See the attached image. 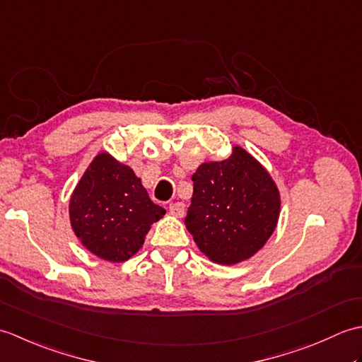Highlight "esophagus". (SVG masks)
Here are the masks:
<instances>
[{
  "instance_id": "1",
  "label": "esophagus",
  "mask_w": 362,
  "mask_h": 362,
  "mask_svg": "<svg viewBox=\"0 0 362 362\" xmlns=\"http://www.w3.org/2000/svg\"><path fill=\"white\" fill-rule=\"evenodd\" d=\"M169 213H171L175 218H183V214H185V205H183L182 202L169 204Z\"/></svg>"
}]
</instances>
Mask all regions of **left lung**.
Returning <instances> with one entry per match:
<instances>
[{"label": "left lung", "mask_w": 362, "mask_h": 362, "mask_svg": "<svg viewBox=\"0 0 362 362\" xmlns=\"http://www.w3.org/2000/svg\"><path fill=\"white\" fill-rule=\"evenodd\" d=\"M193 182L185 226L209 259L232 266L264 247L281 201L272 175L252 153L233 146L230 157L199 166Z\"/></svg>", "instance_id": "obj_1"}]
</instances>
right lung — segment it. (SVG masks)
Masks as SVG:
<instances>
[{
  "label": "right lung",
  "mask_w": 362,
  "mask_h": 362,
  "mask_svg": "<svg viewBox=\"0 0 362 362\" xmlns=\"http://www.w3.org/2000/svg\"><path fill=\"white\" fill-rule=\"evenodd\" d=\"M68 211L83 247L110 263L132 258L151 226L166 213L151 201L134 169L107 151L99 152L82 174Z\"/></svg>",
  "instance_id": "right-lung-1"
}]
</instances>
